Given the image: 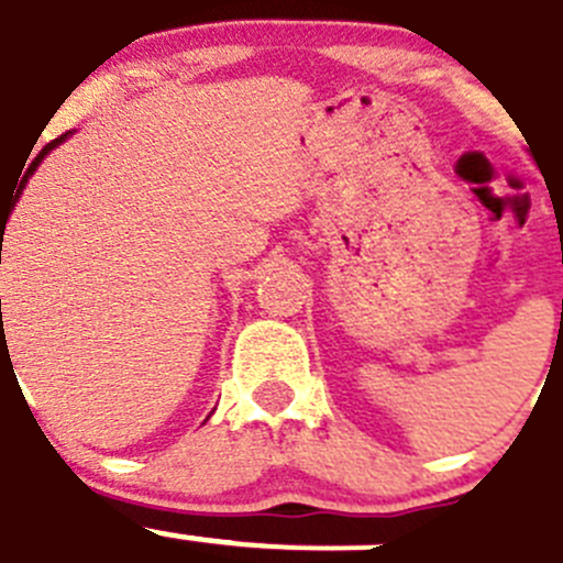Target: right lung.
<instances>
[{"instance_id":"obj_1","label":"right lung","mask_w":563,"mask_h":563,"mask_svg":"<svg viewBox=\"0 0 563 563\" xmlns=\"http://www.w3.org/2000/svg\"><path fill=\"white\" fill-rule=\"evenodd\" d=\"M65 139H67V133H65V135H58V139H53L51 144H45V146H42V153H38L36 158L31 161V166H22V169H24V175H22V180H19V189H16V195H13V203H16L19 192H22V189H24V184H27V178H31V175L36 173V166L42 164V158H45V155L51 153L53 146H56V144H62V141H65ZM27 155H31V153H27ZM24 161H27V158H24ZM8 214H11V207H8V209H2V207H0V229H2V234H4V223H8ZM0 246H2V238H0Z\"/></svg>"}]
</instances>
